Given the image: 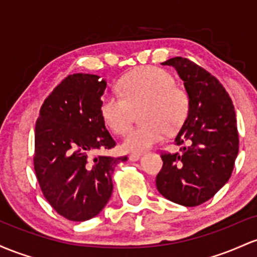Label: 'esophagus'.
<instances>
[{
    "mask_svg": "<svg viewBox=\"0 0 257 257\" xmlns=\"http://www.w3.org/2000/svg\"><path fill=\"white\" fill-rule=\"evenodd\" d=\"M141 157H142L141 154H130L128 155V160L130 161H137V160L141 159Z\"/></svg>",
    "mask_w": 257,
    "mask_h": 257,
    "instance_id": "34e87169",
    "label": "esophagus"
}]
</instances>
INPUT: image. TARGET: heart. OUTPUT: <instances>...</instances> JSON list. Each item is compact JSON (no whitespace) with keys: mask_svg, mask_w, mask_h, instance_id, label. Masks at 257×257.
<instances>
[{"mask_svg":"<svg viewBox=\"0 0 257 257\" xmlns=\"http://www.w3.org/2000/svg\"><path fill=\"white\" fill-rule=\"evenodd\" d=\"M121 94L106 93L100 99V114L108 127L116 135L125 134L131 123L134 109L143 105L144 123L131 128L123 137L121 148L142 153L177 130L186 120L189 98L175 85L171 74L155 66H142L126 75L120 83Z\"/></svg>","mask_w":257,"mask_h":257,"instance_id":"1","label":"heart"}]
</instances>
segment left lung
<instances>
[{"instance_id":"8db88e82","label":"left lung","mask_w":257,"mask_h":257,"mask_svg":"<svg viewBox=\"0 0 257 257\" xmlns=\"http://www.w3.org/2000/svg\"><path fill=\"white\" fill-rule=\"evenodd\" d=\"M161 64L174 66L183 80L189 110L175 138L180 152L161 153L157 188L170 201L198 206L220 191L234 169L239 149L234 106L220 81L192 60L175 57Z\"/></svg>"}]
</instances>
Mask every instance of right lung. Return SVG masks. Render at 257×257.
Wrapping results in <instances>:
<instances>
[{
    "mask_svg": "<svg viewBox=\"0 0 257 257\" xmlns=\"http://www.w3.org/2000/svg\"><path fill=\"white\" fill-rule=\"evenodd\" d=\"M105 87L98 75H69L40 109L36 178L46 200L66 220L81 222L99 214L111 197L115 166L127 160L94 155L116 144L100 114Z\"/></svg>",
    "mask_w": 257,
    "mask_h": 257,
    "instance_id": "add662e5",
    "label": "right lung"
}]
</instances>
